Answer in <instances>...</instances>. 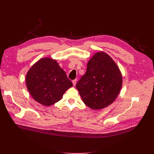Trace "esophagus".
Returning <instances> with one entry per match:
<instances>
[{
  "label": "esophagus",
  "mask_w": 154,
  "mask_h": 154,
  "mask_svg": "<svg viewBox=\"0 0 154 154\" xmlns=\"http://www.w3.org/2000/svg\"><path fill=\"white\" fill-rule=\"evenodd\" d=\"M77 81V79H75V80H72V83H73V85H74V86H75V85H76Z\"/></svg>",
  "instance_id": "obj_1"
}]
</instances>
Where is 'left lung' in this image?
<instances>
[{"label":"left lung","mask_w":154,"mask_h":154,"mask_svg":"<svg viewBox=\"0 0 154 154\" xmlns=\"http://www.w3.org/2000/svg\"><path fill=\"white\" fill-rule=\"evenodd\" d=\"M122 85L121 72L108 54L95 53L87 63L85 74L76 84L84 103L93 109H101L117 98Z\"/></svg>","instance_id":"8db88e82"}]
</instances>
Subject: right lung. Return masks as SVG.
<instances>
[{
	"label": "right lung",
	"mask_w": 154,
	"mask_h": 154,
	"mask_svg": "<svg viewBox=\"0 0 154 154\" xmlns=\"http://www.w3.org/2000/svg\"><path fill=\"white\" fill-rule=\"evenodd\" d=\"M26 81L33 99L47 106L60 100L64 93L73 86L66 72L51 57L37 61L28 71Z\"/></svg>",
	"instance_id": "obj_1"
}]
</instances>
